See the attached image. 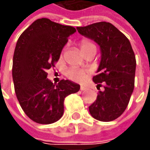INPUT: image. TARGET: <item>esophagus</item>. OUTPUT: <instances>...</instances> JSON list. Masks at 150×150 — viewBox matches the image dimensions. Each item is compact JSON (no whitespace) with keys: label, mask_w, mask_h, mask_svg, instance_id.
Here are the masks:
<instances>
[{"label":"esophagus","mask_w":150,"mask_h":150,"mask_svg":"<svg viewBox=\"0 0 150 150\" xmlns=\"http://www.w3.org/2000/svg\"><path fill=\"white\" fill-rule=\"evenodd\" d=\"M86 88H86L85 86H83V85H81V86H80V90H82V91L85 90Z\"/></svg>","instance_id":"esophagus-1"}]
</instances>
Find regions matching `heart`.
Here are the masks:
<instances>
[{
    "mask_svg": "<svg viewBox=\"0 0 150 150\" xmlns=\"http://www.w3.org/2000/svg\"><path fill=\"white\" fill-rule=\"evenodd\" d=\"M91 46L94 45L93 44L92 42H88L87 40L81 41V42H80V48H81L82 52H83V50L86 49V48L91 47ZM64 51H65V48L62 51V53H63ZM66 75H67V76L69 79L73 80V81H76V82H80V81H82L84 79V73H83V71L77 69V68H74V67L68 69L67 72H66Z\"/></svg>",
    "mask_w": 150,
    "mask_h": 150,
    "instance_id": "heart-1",
    "label": "heart"
}]
</instances>
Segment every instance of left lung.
<instances>
[{
	"label": "left lung",
	"instance_id": "8db88e82",
	"mask_svg": "<svg viewBox=\"0 0 150 150\" xmlns=\"http://www.w3.org/2000/svg\"><path fill=\"white\" fill-rule=\"evenodd\" d=\"M78 32L100 46L98 74L93 81L103 90L88 107L93 117L111 122L122 115L128 106L135 86L136 61L131 42L121 31L108 22L77 27ZM97 86V87H98Z\"/></svg>",
	"mask_w": 150,
	"mask_h": 150
}]
</instances>
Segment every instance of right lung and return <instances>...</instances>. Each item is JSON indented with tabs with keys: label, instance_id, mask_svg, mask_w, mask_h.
Returning <instances> with one entry per match:
<instances>
[{
	"label": "right lung",
	"instance_id": "right-lung-1",
	"mask_svg": "<svg viewBox=\"0 0 150 150\" xmlns=\"http://www.w3.org/2000/svg\"><path fill=\"white\" fill-rule=\"evenodd\" d=\"M74 27L42 18L25 29L17 41L12 76L17 99L24 113L39 124L57 122L64 112L65 98L77 93L78 83L62 79L55 85L47 71L58 62Z\"/></svg>",
	"mask_w": 150,
	"mask_h": 150
}]
</instances>
